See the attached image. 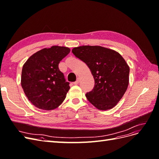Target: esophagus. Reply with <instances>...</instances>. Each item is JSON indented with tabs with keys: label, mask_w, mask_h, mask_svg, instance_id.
Segmentation results:
<instances>
[{
	"label": "esophagus",
	"mask_w": 159,
	"mask_h": 159,
	"mask_svg": "<svg viewBox=\"0 0 159 159\" xmlns=\"http://www.w3.org/2000/svg\"><path fill=\"white\" fill-rule=\"evenodd\" d=\"M80 82V78H77V80L74 82V84H78Z\"/></svg>",
	"instance_id": "34e87169"
}]
</instances>
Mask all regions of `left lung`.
I'll return each mask as SVG.
<instances>
[{"instance_id":"1","label":"left lung","mask_w":159,"mask_h":159,"mask_svg":"<svg viewBox=\"0 0 159 159\" xmlns=\"http://www.w3.org/2000/svg\"><path fill=\"white\" fill-rule=\"evenodd\" d=\"M72 53L87 64L95 80L94 88L85 96L99 110L116 105L128 88L129 66L117 52L100 46H81Z\"/></svg>"}]
</instances>
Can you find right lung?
<instances>
[{
	"label": "right lung",
	"mask_w": 159,
	"mask_h": 159,
	"mask_svg": "<svg viewBox=\"0 0 159 159\" xmlns=\"http://www.w3.org/2000/svg\"><path fill=\"white\" fill-rule=\"evenodd\" d=\"M68 47L53 46L32 54L23 65L21 85L28 100L38 109L53 110L64 102L70 88L58 68Z\"/></svg>",
	"instance_id": "1"
}]
</instances>
